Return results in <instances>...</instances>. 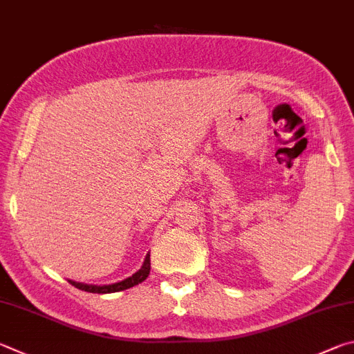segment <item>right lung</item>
<instances>
[{
	"mask_svg": "<svg viewBox=\"0 0 354 354\" xmlns=\"http://www.w3.org/2000/svg\"><path fill=\"white\" fill-rule=\"evenodd\" d=\"M150 274V252L147 254L145 260H144V265L142 268L139 269L138 272H134L131 277H127L124 280L118 281V283H111V285H88V283H80V281H74V280H68L71 285L82 289V291H86V292H94V294H111V292H119V291H124V289L128 288H133L139 283H142V281L149 277Z\"/></svg>",
	"mask_w": 354,
	"mask_h": 354,
	"instance_id": "1",
	"label": "right lung"
}]
</instances>
